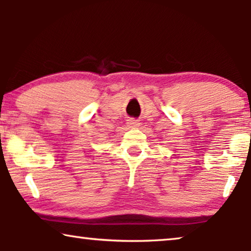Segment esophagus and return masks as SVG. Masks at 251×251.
<instances>
[{
    "mask_svg": "<svg viewBox=\"0 0 251 251\" xmlns=\"http://www.w3.org/2000/svg\"><path fill=\"white\" fill-rule=\"evenodd\" d=\"M138 125H139L138 121H137V120H135V119H131V120H129V121H128L129 126H137Z\"/></svg>",
    "mask_w": 251,
    "mask_h": 251,
    "instance_id": "esophagus-1",
    "label": "esophagus"
}]
</instances>
